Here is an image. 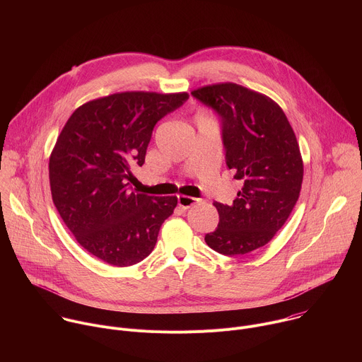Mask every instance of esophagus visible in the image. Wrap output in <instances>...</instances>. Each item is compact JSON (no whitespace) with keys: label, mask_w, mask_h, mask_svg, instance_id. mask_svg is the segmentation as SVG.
Instances as JSON below:
<instances>
[{"label":"esophagus","mask_w":362,"mask_h":362,"mask_svg":"<svg viewBox=\"0 0 362 362\" xmlns=\"http://www.w3.org/2000/svg\"><path fill=\"white\" fill-rule=\"evenodd\" d=\"M202 200L200 199H196V197H190V196H185V194H180L179 197H177V204L180 206L182 209H190L192 206H196V204H199Z\"/></svg>","instance_id":"esophagus-1"}]
</instances>
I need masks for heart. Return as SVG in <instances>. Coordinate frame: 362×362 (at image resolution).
<instances>
[{"mask_svg":"<svg viewBox=\"0 0 362 362\" xmlns=\"http://www.w3.org/2000/svg\"><path fill=\"white\" fill-rule=\"evenodd\" d=\"M199 116H204V115H199Z\"/></svg>","mask_w":362,"mask_h":362,"instance_id":"heart-1","label":"heart"}]
</instances>
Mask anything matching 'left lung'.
Returning a JSON list of instances; mask_svg holds the SVG:
<instances>
[{"label": "left lung", "instance_id": "left-lung-1", "mask_svg": "<svg viewBox=\"0 0 362 362\" xmlns=\"http://www.w3.org/2000/svg\"><path fill=\"white\" fill-rule=\"evenodd\" d=\"M192 95L218 115L226 166L243 183L230 206L214 202L219 223L204 240L222 255H246L275 236L299 197L303 165L295 133L275 101L235 83Z\"/></svg>", "mask_w": 362, "mask_h": 362}]
</instances>
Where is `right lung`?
<instances>
[{
    "label": "right lung",
    "mask_w": 362,
    "mask_h": 362,
    "mask_svg": "<svg viewBox=\"0 0 362 362\" xmlns=\"http://www.w3.org/2000/svg\"><path fill=\"white\" fill-rule=\"evenodd\" d=\"M187 93H117L80 106L49 158L56 208L76 240L113 267L147 257L176 196L133 192L132 168L143 166L154 126L179 109Z\"/></svg>",
    "instance_id": "1"
}]
</instances>
